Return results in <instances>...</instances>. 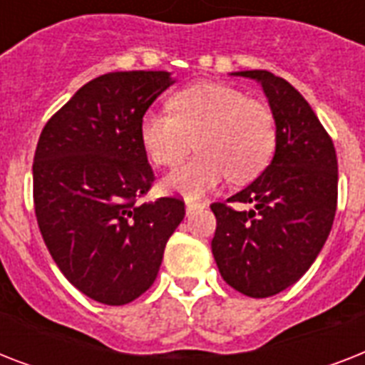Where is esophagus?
<instances>
[{
    "label": "esophagus",
    "mask_w": 365,
    "mask_h": 365,
    "mask_svg": "<svg viewBox=\"0 0 365 365\" xmlns=\"http://www.w3.org/2000/svg\"><path fill=\"white\" fill-rule=\"evenodd\" d=\"M202 202H195V200H191V199H187L185 200V210H187V214L189 212H193V210H197V208H202Z\"/></svg>",
    "instance_id": "1"
}]
</instances>
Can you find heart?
I'll list each match as a JSON object with an SVG mask.
<instances>
[{
  "label": "heart",
  "instance_id": "1",
  "mask_svg": "<svg viewBox=\"0 0 365 365\" xmlns=\"http://www.w3.org/2000/svg\"><path fill=\"white\" fill-rule=\"evenodd\" d=\"M170 111H148L140 134L157 166L180 165L193 143L199 155L165 178L163 187L200 197L227 176L233 183L254 180L274 157L278 128L267 104L220 83H200L170 98Z\"/></svg>",
  "mask_w": 365,
  "mask_h": 365
}]
</instances>
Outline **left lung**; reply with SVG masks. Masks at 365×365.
<instances>
[{"mask_svg":"<svg viewBox=\"0 0 365 365\" xmlns=\"http://www.w3.org/2000/svg\"><path fill=\"white\" fill-rule=\"evenodd\" d=\"M233 76L261 83L278 142L259 178L210 206L217 222L212 254L231 288L261 299L297 282L320 254L337 210V155L317 113L286 79L267 70Z\"/></svg>","mask_w":365,"mask_h":365,"instance_id":"1","label":"left lung"}]
</instances>
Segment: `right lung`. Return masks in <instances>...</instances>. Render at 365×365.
Wrapping results in <instances>:
<instances>
[{"mask_svg": "<svg viewBox=\"0 0 365 365\" xmlns=\"http://www.w3.org/2000/svg\"><path fill=\"white\" fill-rule=\"evenodd\" d=\"M168 71H113L47 121L34 155V208L54 263L79 292L126 305L149 289L185 216L178 197L138 202L155 174L140 126Z\"/></svg>", "mask_w": 365, "mask_h": 365, "instance_id": "add662e5", "label": "right lung"}]
</instances>
